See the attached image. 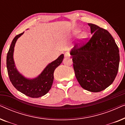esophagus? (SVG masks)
I'll return each mask as SVG.
<instances>
[{"label":"esophagus","mask_w":125,"mask_h":125,"mask_svg":"<svg viewBox=\"0 0 125 125\" xmlns=\"http://www.w3.org/2000/svg\"><path fill=\"white\" fill-rule=\"evenodd\" d=\"M64 56H65V57H70V56H71V54H70V53L69 52H66L65 53Z\"/></svg>","instance_id":"obj_1"}]
</instances>
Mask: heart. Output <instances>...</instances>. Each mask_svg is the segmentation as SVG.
<instances>
[{
    "label": "heart",
    "mask_w": 125,
    "mask_h": 125,
    "mask_svg": "<svg viewBox=\"0 0 125 125\" xmlns=\"http://www.w3.org/2000/svg\"><path fill=\"white\" fill-rule=\"evenodd\" d=\"M80 31H80V30H78V29H75V30H73V34L74 35H77L78 34H79ZM81 37L83 39H86L87 37H88V33H87L86 32H83L81 34Z\"/></svg>",
    "instance_id": "b5f03b06"
}]
</instances>
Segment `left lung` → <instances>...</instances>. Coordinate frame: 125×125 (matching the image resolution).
Wrapping results in <instances>:
<instances>
[{"mask_svg": "<svg viewBox=\"0 0 125 125\" xmlns=\"http://www.w3.org/2000/svg\"><path fill=\"white\" fill-rule=\"evenodd\" d=\"M92 36L71 51L76 77L84 89L99 92L113 83L119 68V49L111 34L88 23Z\"/></svg>", "mask_w": 125, "mask_h": 125, "instance_id": "1", "label": "left lung"}]
</instances>
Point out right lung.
Listing matches in <instances>:
<instances>
[{
	"label": "right lung",
	"instance_id": "1",
	"mask_svg": "<svg viewBox=\"0 0 125 125\" xmlns=\"http://www.w3.org/2000/svg\"><path fill=\"white\" fill-rule=\"evenodd\" d=\"M24 33L16 35L13 39L7 56V68L12 84L17 90L27 96L39 98L46 94L51 89L53 81L54 70L59 66L64 59L62 54L55 60L46 66L42 73L36 78L28 79L24 77L16 69L13 55L15 43L19 37Z\"/></svg>",
	"mask_w": 125,
	"mask_h": 125
}]
</instances>
